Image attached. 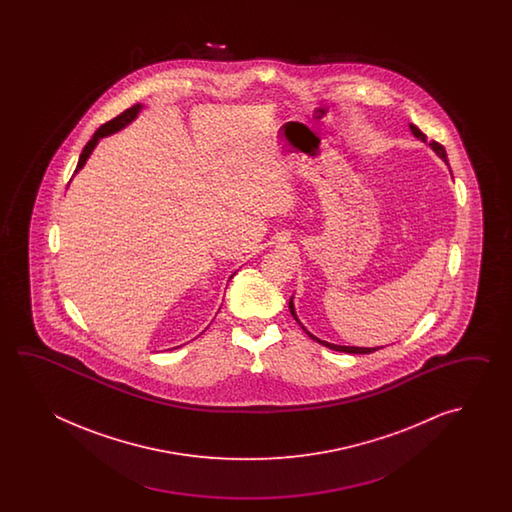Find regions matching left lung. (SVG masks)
I'll list each match as a JSON object with an SVG mask.
<instances>
[{
    "mask_svg": "<svg viewBox=\"0 0 512 512\" xmlns=\"http://www.w3.org/2000/svg\"><path fill=\"white\" fill-rule=\"evenodd\" d=\"M410 131L414 133V137H417L419 141L426 142V135L423 133V131L419 130L417 126H414V124H410ZM430 148L434 150L443 161H445L446 164H448V159H446V152L445 148L439 144V142L432 141L430 142ZM289 311H291V315L294 316V320L302 326V322L298 320V316H296V311H294V304H293V298L289 300ZM302 329H304L305 333H307V337L313 338V340H316L318 344H322V346H326V348L329 349H335V351H342V353H353V355H368V353H373V351H377V349L381 348H357V346H338V344H331V342H326V340H320V338L315 337L313 333H309L307 329H305V326H302Z\"/></svg>",
    "mask_w": 512,
    "mask_h": 512,
    "instance_id": "obj_1",
    "label": "left lung"
}]
</instances>
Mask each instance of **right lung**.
I'll use <instances>...</instances> for the list:
<instances>
[{
    "label": "right lung",
    "mask_w": 512,
    "mask_h": 512,
    "mask_svg": "<svg viewBox=\"0 0 512 512\" xmlns=\"http://www.w3.org/2000/svg\"><path fill=\"white\" fill-rule=\"evenodd\" d=\"M142 104H135L133 108L126 109L124 113H120L119 117H115L113 120H109V122H106L104 126H100L97 131H95V135L91 137V141L87 142L86 148L82 150V153H80V159H78L77 164V170H75V174L77 172H80L82 168H84V164H86L87 159H89V155L93 153V150H95V146H97L98 141L100 139H104V137H109V135H113V133H117V131L122 130V128H126L130 122H133L135 120V117L141 113ZM236 274V272H234ZM232 274V276H234ZM230 276V278H232ZM229 278V280H230Z\"/></svg>",
    "instance_id": "1"
}]
</instances>
